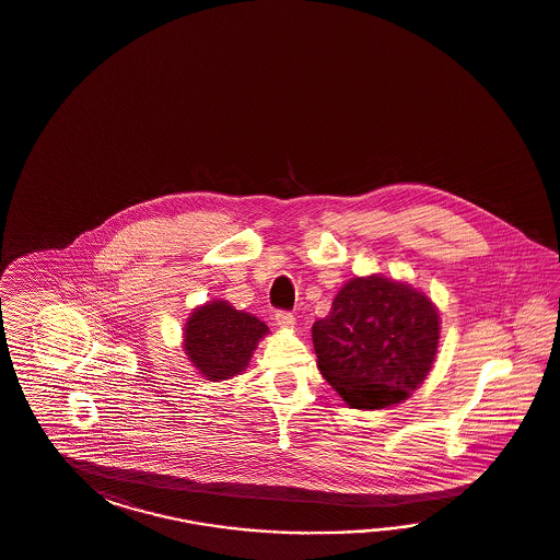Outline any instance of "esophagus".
<instances>
[{"label":"esophagus","instance_id":"obj_1","mask_svg":"<svg viewBox=\"0 0 560 560\" xmlns=\"http://www.w3.org/2000/svg\"><path fill=\"white\" fill-rule=\"evenodd\" d=\"M276 323L278 326H282V328H288V330H292L294 326H296V318L292 316L290 313H284V311H280V313H276Z\"/></svg>","mask_w":560,"mask_h":560}]
</instances>
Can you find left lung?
<instances>
[{"mask_svg": "<svg viewBox=\"0 0 560 560\" xmlns=\"http://www.w3.org/2000/svg\"><path fill=\"white\" fill-rule=\"evenodd\" d=\"M442 320L430 296L383 273L354 276L313 325L316 364L354 409L405 401L430 375Z\"/></svg>", "mask_w": 560, "mask_h": 560, "instance_id": "obj_1", "label": "left lung"}]
</instances>
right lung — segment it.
I'll return each instance as SVG.
<instances>
[{"label":"right lung","mask_w":560,"mask_h":560,"mask_svg":"<svg viewBox=\"0 0 560 560\" xmlns=\"http://www.w3.org/2000/svg\"><path fill=\"white\" fill-rule=\"evenodd\" d=\"M270 328L258 316L235 311L228 300H209L194 308L183 326V352L208 381L242 375Z\"/></svg>","instance_id":"1"}]
</instances>
